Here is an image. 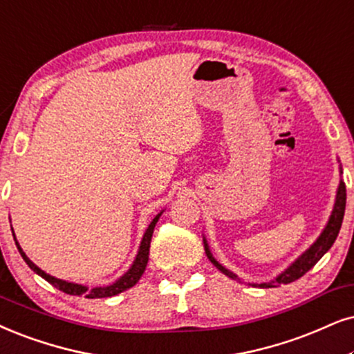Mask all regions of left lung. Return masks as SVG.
Segmentation results:
<instances>
[{
  "label": "left lung",
  "mask_w": 354,
  "mask_h": 354,
  "mask_svg": "<svg viewBox=\"0 0 354 354\" xmlns=\"http://www.w3.org/2000/svg\"><path fill=\"white\" fill-rule=\"evenodd\" d=\"M344 205H346V186H344L343 181H339L337 201H335L332 217H330V221H328V223H326L325 230L322 232L319 240H317L315 243L312 245V247L308 248L301 258L296 259V263H292L288 270H286L284 272H281V274L277 276L274 281L259 284V288H277V286H281V284H289V283H292V281L299 279V277H302L308 270H310V268H314L315 263L319 261V259L324 257L326 252H328L330 247L333 245V241L337 240L339 227H342V222H343V216H344ZM204 248H205V254H207V258L210 259V263H212L217 270H221L223 274L232 277V279H239L234 272L225 270V268H223L222 265H218L216 259H214L205 241H204Z\"/></svg>",
  "instance_id": "8db88e82"
}]
</instances>
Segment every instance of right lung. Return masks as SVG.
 <instances>
[{
    "label": "right lung",
    "instance_id": "right-lung-1",
    "mask_svg": "<svg viewBox=\"0 0 354 354\" xmlns=\"http://www.w3.org/2000/svg\"><path fill=\"white\" fill-rule=\"evenodd\" d=\"M162 214H158L151 223L149 225V229H147L144 239H142V243H140V248H138V253H137V258L136 261H133V265L131 270H129L125 274L120 277V279L115 281L114 284L111 286H106V288H93V289H88L86 286H82V284H73V283H66V281H62V279H57V277H53L50 274H47V272H44L40 268H37L34 265L32 261L28 258V254L22 252V248L19 247V243L16 241V236H15V241H16V247L19 250L22 259H24L26 263H28L29 268L32 271L37 272L39 276H42L44 279L48 281L52 286H55L57 289H60L62 292L65 294H70V296H84L88 299H101V297H113L115 294L122 292V290L132 288V286L137 284V281L140 279L142 274H144L145 268H147V263H149V252H150V241H151V235H153V229L156 225V222H158V218ZM15 235V234H12Z\"/></svg>",
    "mask_w": 354,
    "mask_h": 354
}]
</instances>
